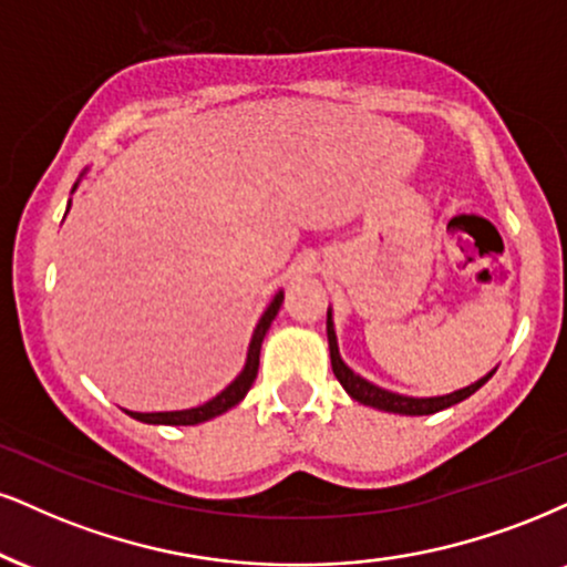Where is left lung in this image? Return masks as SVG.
Returning <instances> with one entry per match:
<instances>
[{
	"instance_id": "8db88e82",
	"label": "left lung",
	"mask_w": 567,
	"mask_h": 567,
	"mask_svg": "<svg viewBox=\"0 0 567 567\" xmlns=\"http://www.w3.org/2000/svg\"><path fill=\"white\" fill-rule=\"evenodd\" d=\"M328 347H331V365H333V375H337L341 386L347 389V394L352 400H358L360 404H368V408H379L386 412H400V415H431V412H439L444 408H452V404L467 400L471 394L484 386V383L492 379V373L486 379H481L471 386L454 391V394L446 396H429V400H415V396H402L394 394V391L379 389L373 383H368L365 379H360L358 373H352L344 362L339 358V347H337V333H333V323H331V312H328Z\"/></svg>"
}]
</instances>
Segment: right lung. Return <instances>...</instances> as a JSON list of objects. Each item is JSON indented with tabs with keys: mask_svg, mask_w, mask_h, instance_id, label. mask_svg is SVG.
I'll return each instance as SVG.
<instances>
[{
	"mask_svg": "<svg viewBox=\"0 0 567 567\" xmlns=\"http://www.w3.org/2000/svg\"><path fill=\"white\" fill-rule=\"evenodd\" d=\"M281 302H284V291H278L276 297H272V302L268 305V310H265V316L260 318V323H257L255 333H251V341H249V352H247V365L239 373V379L230 383L228 389H223L215 400H209L202 404V408H192V410H178V412H128L131 417H136V421L142 423H155V425H197V423H205L209 417L215 415H223V412L234 408V404H239L244 396H247V391L251 389V383L257 379V368H260V347H262V339L265 333H268V328L272 323V318L278 316V310H281Z\"/></svg>",
	"mask_w": 567,
	"mask_h": 567,
	"instance_id": "1",
	"label": "right lung"
}]
</instances>
